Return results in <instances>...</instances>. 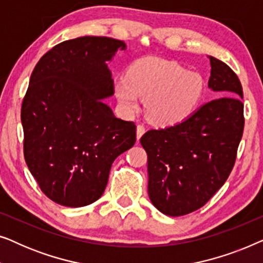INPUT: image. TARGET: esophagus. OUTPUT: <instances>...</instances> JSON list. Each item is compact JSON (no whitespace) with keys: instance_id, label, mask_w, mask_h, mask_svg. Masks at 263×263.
I'll list each match as a JSON object with an SVG mask.
<instances>
[{"instance_id":"1","label":"esophagus","mask_w":263,"mask_h":263,"mask_svg":"<svg viewBox=\"0 0 263 263\" xmlns=\"http://www.w3.org/2000/svg\"><path fill=\"white\" fill-rule=\"evenodd\" d=\"M145 132H146V129L142 124H139L138 127H136V138H138V140H140V138L145 134Z\"/></svg>"}]
</instances>
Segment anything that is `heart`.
<instances>
[{"instance_id": "heart-1", "label": "heart", "mask_w": 263, "mask_h": 263, "mask_svg": "<svg viewBox=\"0 0 263 263\" xmlns=\"http://www.w3.org/2000/svg\"><path fill=\"white\" fill-rule=\"evenodd\" d=\"M203 89L200 73L158 57L136 60L125 77L114 81L115 96L122 109L135 114L140 109L139 99L146 102L147 118L159 127L188 120L199 106Z\"/></svg>"}]
</instances>
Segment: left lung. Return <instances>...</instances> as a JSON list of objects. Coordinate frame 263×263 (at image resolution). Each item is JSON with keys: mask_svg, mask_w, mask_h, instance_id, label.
<instances>
[{"mask_svg": "<svg viewBox=\"0 0 263 263\" xmlns=\"http://www.w3.org/2000/svg\"><path fill=\"white\" fill-rule=\"evenodd\" d=\"M208 87L217 98L188 120L142 135L148 156V196L170 217L199 210L221 188L235 165L243 135V89L228 64L208 56Z\"/></svg>", "mask_w": 263, "mask_h": 263, "instance_id": "left-lung-1", "label": "left lung"}]
</instances>
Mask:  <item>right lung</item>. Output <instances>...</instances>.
<instances>
[{"label": "right lung", "instance_id": "1", "mask_svg": "<svg viewBox=\"0 0 263 263\" xmlns=\"http://www.w3.org/2000/svg\"><path fill=\"white\" fill-rule=\"evenodd\" d=\"M125 49L117 39L85 35L53 46L32 71L21 106L24 154L53 202H95L114 160L134 146L135 124L103 102L115 92L107 62Z\"/></svg>", "mask_w": 263, "mask_h": 263}]
</instances>
